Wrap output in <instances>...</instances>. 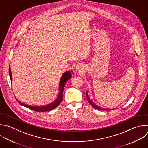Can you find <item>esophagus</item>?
Masks as SVG:
<instances>
[{"instance_id": "1", "label": "esophagus", "mask_w": 148, "mask_h": 148, "mask_svg": "<svg viewBox=\"0 0 148 148\" xmlns=\"http://www.w3.org/2000/svg\"><path fill=\"white\" fill-rule=\"evenodd\" d=\"M75 70L76 72L81 74V73H82L83 71H84V66H82L81 64H78L77 66H76L75 68Z\"/></svg>"}]
</instances>
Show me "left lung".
I'll return each instance as SVG.
<instances>
[{
  "mask_svg": "<svg viewBox=\"0 0 148 148\" xmlns=\"http://www.w3.org/2000/svg\"><path fill=\"white\" fill-rule=\"evenodd\" d=\"M86 98H87V101H88V103L93 107V108H94L95 109H98V110H112V109H105V108H101V107H99V106H98L97 105H95L91 100H90V99L89 98V95H88V91H86Z\"/></svg>",
  "mask_w": 148,
  "mask_h": 148,
  "instance_id": "1",
  "label": "left lung"
}]
</instances>
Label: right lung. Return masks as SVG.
<instances>
[{
	"mask_svg": "<svg viewBox=\"0 0 148 148\" xmlns=\"http://www.w3.org/2000/svg\"><path fill=\"white\" fill-rule=\"evenodd\" d=\"M9 75H10L11 82L12 83L13 77H12V74L10 67H9ZM71 77H72V76H71V73L70 71H66L63 74V75L62 76V77L60 78V82H59V93L58 94V96L56 97V100L53 102H52L50 104L47 105H45V106H31V105H28L24 104V103L20 102L18 99H16L21 105H22L24 107H26V108H27L29 109H31L32 110H34V111H36V112H49V111H51V110L54 109L55 108H56L57 106H58L60 105V103L62 102V100H63V92L64 86H65L66 82H67V81L69 80Z\"/></svg>",
	"mask_w": 148,
	"mask_h": 148,
	"instance_id": "add662e5",
	"label": "right lung"
}]
</instances>
